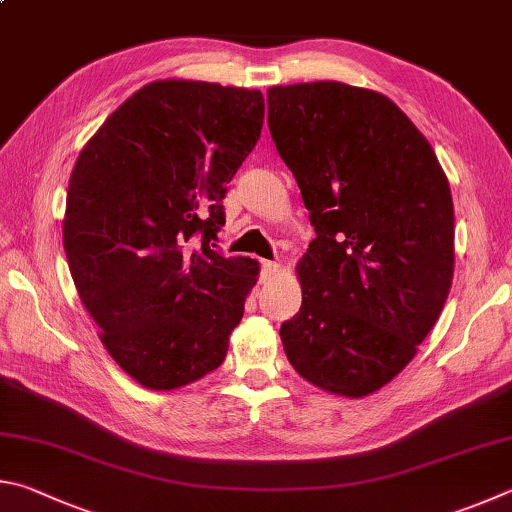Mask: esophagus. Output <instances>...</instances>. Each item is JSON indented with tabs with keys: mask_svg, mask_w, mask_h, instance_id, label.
<instances>
[{
	"mask_svg": "<svg viewBox=\"0 0 512 512\" xmlns=\"http://www.w3.org/2000/svg\"><path fill=\"white\" fill-rule=\"evenodd\" d=\"M279 263H272V261H263L261 263V279L263 281H270L272 276H276V272H279Z\"/></svg>",
	"mask_w": 512,
	"mask_h": 512,
	"instance_id": "esophagus-1",
	"label": "esophagus"
}]
</instances>
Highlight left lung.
I'll return each mask as SVG.
<instances>
[{
    "mask_svg": "<svg viewBox=\"0 0 512 512\" xmlns=\"http://www.w3.org/2000/svg\"><path fill=\"white\" fill-rule=\"evenodd\" d=\"M267 125L317 238L281 342L301 378L362 398L414 360L454 276L450 182L409 116L337 80L267 89Z\"/></svg>",
    "mask_w": 512,
    "mask_h": 512,
    "instance_id": "left-lung-1",
    "label": "left lung"
}]
</instances>
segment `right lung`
I'll return each mask as SVG.
<instances>
[{
	"instance_id": "1",
	"label": "right lung",
	"mask_w": 512,
	"mask_h": 512,
	"mask_svg": "<svg viewBox=\"0 0 512 512\" xmlns=\"http://www.w3.org/2000/svg\"><path fill=\"white\" fill-rule=\"evenodd\" d=\"M263 116L258 89L155 80L80 150L62 220L69 272L107 353L141 387H186L227 357L258 263L213 247Z\"/></svg>"
}]
</instances>
